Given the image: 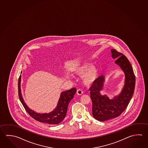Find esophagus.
Instances as JSON below:
<instances>
[{"mask_svg":"<svg viewBox=\"0 0 148 148\" xmlns=\"http://www.w3.org/2000/svg\"><path fill=\"white\" fill-rule=\"evenodd\" d=\"M76 93H77L78 95H82L83 93V91L82 89H78L77 90Z\"/></svg>","mask_w":148,"mask_h":148,"instance_id":"esophagus-1","label":"esophagus"}]
</instances>
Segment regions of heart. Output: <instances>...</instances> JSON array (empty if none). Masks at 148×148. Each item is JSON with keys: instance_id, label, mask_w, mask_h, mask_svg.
Here are the masks:
<instances>
[{"instance_id": "1", "label": "heart", "mask_w": 148, "mask_h": 148, "mask_svg": "<svg viewBox=\"0 0 148 148\" xmlns=\"http://www.w3.org/2000/svg\"><path fill=\"white\" fill-rule=\"evenodd\" d=\"M76 74L83 75V83L86 86H91L96 82L98 76V70L92 66L89 63H84L78 66L74 70Z\"/></svg>"}]
</instances>
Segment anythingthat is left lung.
Segmentation results:
<instances>
[{"label": "left lung", "mask_w": 148, "mask_h": 148, "mask_svg": "<svg viewBox=\"0 0 148 148\" xmlns=\"http://www.w3.org/2000/svg\"><path fill=\"white\" fill-rule=\"evenodd\" d=\"M111 53L112 58L116 59L115 63L124 72L125 85L119 95L111 100L106 95L102 96L100 93L103 86L104 77L103 75L97 78L89 88L92 103V114L96 119L102 122L121 115L130 103L135 89V75L130 61L122 53L115 49H111Z\"/></svg>", "instance_id": "obj_1"}]
</instances>
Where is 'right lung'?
Here are the masks:
<instances>
[{"mask_svg": "<svg viewBox=\"0 0 148 148\" xmlns=\"http://www.w3.org/2000/svg\"><path fill=\"white\" fill-rule=\"evenodd\" d=\"M21 78V76L20 75L18 78V97L24 109H25L26 111L29 113V115L32 118L38 122L47 123L48 124H58L62 122L66 116L69 104L71 100L73 99L74 95L76 92V88H73L70 90L63 91L61 94L57 106L53 111L50 112L49 113H37L29 109L24 101L21 94L20 87Z\"/></svg>", "mask_w": 148, "mask_h": 148, "instance_id": "add662e5", "label": "right lung"}]
</instances>
